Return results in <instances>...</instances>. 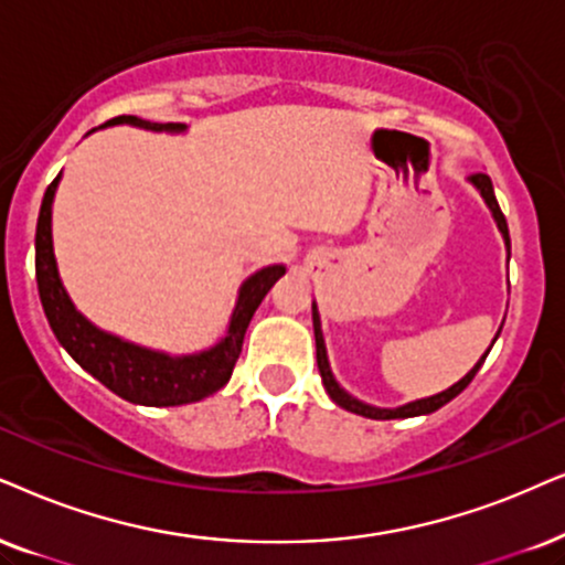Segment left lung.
<instances>
[{
  "label": "left lung",
  "instance_id": "obj_1",
  "mask_svg": "<svg viewBox=\"0 0 565 565\" xmlns=\"http://www.w3.org/2000/svg\"><path fill=\"white\" fill-rule=\"evenodd\" d=\"M469 180H472V184L477 190H480V195L484 198V203L490 205V211H492V216H495V221H498V230H501V234H503V239H505V247L511 249V237H509V224H505V216H503V211H501V205H498V200H495V192H492V182H490V177L488 174H472L469 177ZM312 326H316V352H318V370H320V377H323V385H326V391H328V396L333 398L335 404L339 406H344L347 412H354V414H362V417H370V419H398V417H417V414H430V412H435V409H440L443 404H448L451 402V398H456L461 394L463 388H467L469 383H472V377L477 375V370L482 367V362H484V354L480 362H477V365L469 370L467 375L461 377L459 383H454L451 388L448 391H443V394H435V396H430V398H419V402H412V404H404V406H398V409H375V406H370V404H362V402H356V398H352L347 394L344 388H341L339 383L333 381V375H331V367H328V356H326V344H323V331H320V318H318V310H316V305H312ZM498 339V335H495ZM495 339H492V344H495ZM490 352V349H488Z\"/></svg>",
  "mask_w": 565,
  "mask_h": 565
}]
</instances>
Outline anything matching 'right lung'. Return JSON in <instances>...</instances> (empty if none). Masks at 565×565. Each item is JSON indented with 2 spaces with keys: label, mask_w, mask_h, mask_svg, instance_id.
Wrapping results in <instances>:
<instances>
[{
  "label": "right lung",
  "mask_w": 565,
  "mask_h": 565,
  "mask_svg": "<svg viewBox=\"0 0 565 565\" xmlns=\"http://www.w3.org/2000/svg\"><path fill=\"white\" fill-rule=\"evenodd\" d=\"M138 125L148 130H184L182 125H156L142 122L138 117H114L106 125ZM60 184V174L49 184L41 200L39 224H35V281H39V297L44 305L46 320L52 326L56 341L67 349V354L102 381L106 388L122 396L125 402L142 406H180L192 404L200 398L216 394L230 383L232 370L237 365L245 331L253 320L255 310L268 295L270 287L287 274L284 266H268L249 276L239 289L237 307L232 312L230 331L209 352L192 356H169L151 352L117 335L98 331L90 326L64 291L60 274H56L54 247H52V200Z\"/></svg>",
  "instance_id": "obj_1"
}]
</instances>
